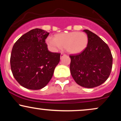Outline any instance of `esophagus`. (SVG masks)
<instances>
[{
    "mask_svg": "<svg viewBox=\"0 0 121 121\" xmlns=\"http://www.w3.org/2000/svg\"><path fill=\"white\" fill-rule=\"evenodd\" d=\"M64 55H65V54H64V53H61V57H62Z\"/></svg>",
    "mask_w": 121,
    "mask_h": 121,
    "instance_id": "esophagus-1",
    "label": "esophagus"
}]
</instances>
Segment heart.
<instances>
[{"label": "heart", "instance_id": "b5f03b06", "mask_svg": "<svg viewBox=\"0 0 121 121\" xmlns=\"http://www.w3.org/2000/svg\"><path fill=\"white\" fill-rule=\"evenodd\" d=\"M46 43L51 50L57 51L65 48L69 53L75 55L84 51L88 44V37L84 32L73 31L55 35L53 38L48 37Z\"/></svg>", "mask_w": 121, "mask_h": 121}]
</instances>
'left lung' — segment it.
Instances as JSON below:
<instances>
[{
	"instance_id": "obj_1",
	"label": "left lung",
	"mask_w": 121,
	"mask_h": 121,
	"mask_svg": "<svg viewBox=\"0 0 121 121\" xmlns=\"http://www.w3.org/2000/svg\"><path fill=\"white\" fill-rule=\"evenodd\" d=\"M87 47L81 53L70 56V70L77 84L93 88L102 84L110 74L113 57L109 47L99 37L88 30Z\"/></svg>"
}]
</instances>
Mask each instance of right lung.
Here are the masks:
<instances>
[{
	"label": "right lung",
	"instance_id": "obj_1",
	"mask_svg": "<svg viewBox=\"0 0 121 121\" xmlns=\"http://www.w3.org/2000/svg\"><path fill=\"white\" fill-rule=\"evenodd\" d=\"M49 34L41 29H34L22 35L12 48V74L20 85L28 89L45 87L60 60V53L48 51L45 40Z\"/></svg>",
	"mask_w": 121,
	"mask_h": 121
}]
</instances>
